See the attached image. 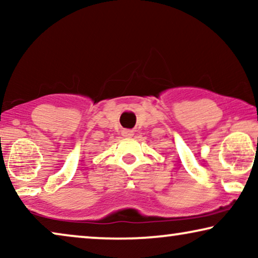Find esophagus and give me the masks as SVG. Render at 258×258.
Listing matches in <instances>:
<instances>
[{"mask_svg":"<svg viewBox=\"0 0 258 258\" xmlns=\"http://www.w3.org/2000/svg\"><path fill=\"white\" fill-rule=\"evenodd\" d=\"M122 135L124 137H132L134 135V133H133V130H123Z\"/></svg>","mask_w":258,"mask_h":258,"instance_id":"obj_1","label":"esophagus"}]
</instances>
